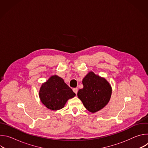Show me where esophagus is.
<instances>
[{
    "label": "esophagus",
    "mask_w": 148,
    "mask_h": 148,
    "mask_svg": "<svg viewBox=\"0 0 148 148\" xmlns=\"http://www.w3.org/2000/svg\"><path fill=\"white\" fill-rule=\"evenodd\" d=\"M73 90L75 94H77V92H78V89H77V88H73Z\"/></svg>",
    "instance_id": "obj_1"
}]
</instances>
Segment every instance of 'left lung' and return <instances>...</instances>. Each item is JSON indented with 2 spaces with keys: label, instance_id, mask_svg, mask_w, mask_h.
<instances>
[{
  "label": "left lung",
  "instance_id": "obj_1",
  "mask_svg": "<svg viewBox=\"0 0 148 148\" xmlns=\"http://www.w3.org/2000/svg\"><path fill=\"white\" fill-rule=\"evenodd\" d=\"M82 84L84 87L78 91L77 95L88 111L96 112L108 103L112 89L105 78L90 72L83 79Z\"/></svg>",
  "mask_w": 148,
  "mask_h": 148
}]
</instances>
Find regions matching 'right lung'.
<instances>
[{
    "mask_svg": "<svg viewBox=\"0 0 148 148\" xmlns=\"http://www.w3.org/2000/svg\"><path fill=\"white\" fill-rule=\"evenodd\" d=\"M75 94L57 75L51 77L41 86L39 97L45 106L51 110H58L64 107L67 100L73 98Z\"/></svg>",
    "mask_w": 148,
    "mask_h": 148,
    "instance_id": "1",
    "label": "right lung"
}]
</instances>
